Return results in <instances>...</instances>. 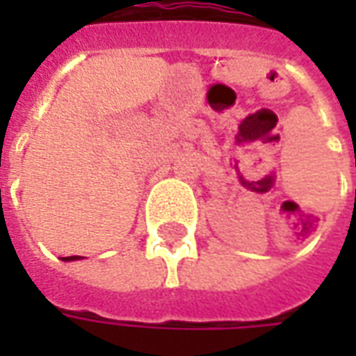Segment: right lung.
I'll use <instances>...</instances> for the list:
<instances>
[{
  "mask_svg": "<svg viewBox=\"0 0 356 356\" xmlns=\"http://www.w3.org/2000/svg\"><path fill=\"white\" fill-rule=\"evenodd\" d=\"M76 259H80L78 255H70V257H63V261H76Z\"/></svg>",
  "mask_w": 356,
  "mask_h": 356,
  "instance_id": "obj_1",
  "label": "right lung"
}]
</instances>
